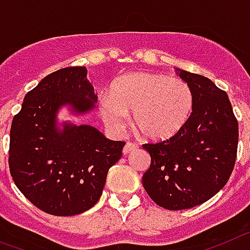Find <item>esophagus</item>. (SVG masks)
Instances as JSON below:
<instances>
[{"label":"esophagus","mask_w":250,"mask_h":250,"mask_svg":"<svg viewBox=\"0 0 250 250\" xmlns=\"http://www.w3.org/2000/svg\"><path fill=\"white\" fill-rule=\"evenodd\" d=\"M137 147H138V145H136V143L127 142L125 143V148H123V153H125V155H127V153H129V152L134 151V149L137 148Z\"/></svg>","instance_id":"34e87169"}]
</instances>
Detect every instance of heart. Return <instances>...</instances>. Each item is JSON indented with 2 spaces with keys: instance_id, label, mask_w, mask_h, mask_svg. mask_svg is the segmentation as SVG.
I'll list each match as a JSON object with an SVG mask.
<instances>
[{
  "instance_id": "1",
  "label": "heart",
  "mask_w": 250,
  "mask_h": 250,
  "mask_svg": "<svg viewBox=\"0 0 250 250\" xmlns=\"http://www.w3.org/2000/svg\"><path fill=\"white\" fill-rule=\"evenodd\" d=\"M194 107V92L185 80L145 71L123 75L113 83L112 94L104 93L99 98L102 119L112 131H122L128 112H133L134 125L152 141L179 133Z\"/></svg>"
}]
</instances>
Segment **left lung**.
<instances>
[{
	"label": "left lung",
	"mask_w": 250,
	"mask_h": 250,
	"mask_svg": "<svg viewBox=\"0 0 250 250\" xmlns=\"http://www.w3.org/2000/svg\"><path fill=\"white\" fill-rule=\"evenodd\" d=\"M177 70L194 92V112L173 137L143 145L151 156L143 188L167 210L190 209L218 194L233 172L239 138L227 93L203 75Z\"/></svg>",
	"instance_id": "1"
}]
</instances>
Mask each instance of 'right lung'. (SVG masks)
Wrapping results in <instances>:
<instances>
[{"label":"right lung","instance_id":"add662e5","mask_svg":"<svg viewBox=\"0 0 250 250\" xmlns=\"http://www.w3.org/2000/svg\"><path fill=\"white\" fill-rule=\"evenodd\" d=\"M86 74L85 66L49 74L25 95L12 119L11 176L30 203L51 215H77L98 203L108 170L125 145L92 125H56V113L65 104L77 114L94 108L97 95Z\"/></svg>","mask_w":250,"mask_h":250}]
</instances>
